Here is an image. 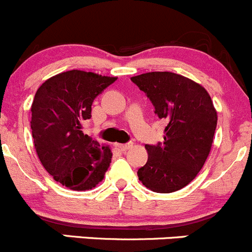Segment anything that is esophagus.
Segmentation results:
<instances>
[{"instance_id": "34e87169", "label": "esophagus", "mask_w": 252, "mask_h": 252, "mask_svg": "<svg viewBox=\"0 0 252 252\" xmlns=\"http://www.w3.org/2000/svg\"><path fill=\"white\" fill-rule=\"evenodd\" d=\"M118 147L122 150V151H126L130 147H133V142H126V144H118Z\"/></svg>"}]
</instances>
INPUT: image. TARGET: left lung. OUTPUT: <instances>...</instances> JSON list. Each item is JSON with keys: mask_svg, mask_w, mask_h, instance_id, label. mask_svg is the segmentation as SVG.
I'll use <instances>...</instances> for the list:
<instances>
[{"mask_svg": "<svg viewBox=\"0 0 252 252\" xmlns=\"http://www.w3.org/2000/svg\"><path fill=\"white\" fill-rule=\"evenodd\" d=\"M150 98L155 113L167 123L163 144L145 145L146 164L139 180L155 192L168 194L187 187L207 159L217 112L204 86L171 72H150L131 78Z\"/></svg>", "mask_w": 252, "mask_h": 252, "instance_id": "left-lung-1", "label": "left lung"}]
</instances>
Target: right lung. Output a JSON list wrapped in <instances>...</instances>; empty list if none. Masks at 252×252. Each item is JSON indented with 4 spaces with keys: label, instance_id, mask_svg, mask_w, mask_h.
Segmentation results:
<instances>
[{
    "label": "right lung",
    "instance_id": "obj_1",
    "mask_svg": "<svg viewBox=\"0 0 252 252\" xmlns=\"http://www.w3.org/2000/svg\"><path fill=\"white\" fill-rule=\"evenodd\" d=\"M116 80L73 69L47 79L35 94L30 126L36 154L48 174L69 189H93L110 167V146L81 128L91 118L94 100Z\"/></svg>",
    "mask_w": 252,
    "mask_h": 252
}]
</instances>
